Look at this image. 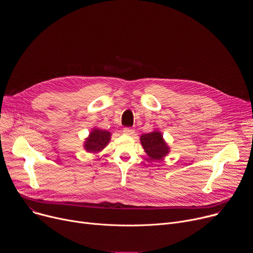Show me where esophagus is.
<instances>
[{
    "label": "esophagus",
    "mask_w": 253,
    "mask_h": 253,
    "mask_svg": "<svg viewBox=\"0 0 253 253\" xmlns=\"http://www.w3.org/2000/svg\"><path fill=\"white\" fill-rule=\"evenodd\" d=\"M123 133L126 135H132L134 133V130L130 127H125V128H123Z\"/></svg>",
    "instance_id": "obj_1"
}]
</instances>
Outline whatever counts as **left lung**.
I'll return each instance as SVG.
<instances>
[{
  "mask_svg": "<svg viewBox=\"0 0 253 253\" xmlns=\"http://www.w3.org/2000/svg\"><path fill=\"white\" fill-rule=\"evenodd\" d=\"M140 140L150 160H160L169 152V148L163 140L162 134L158 131L143 134Z\"/></svg>",
  "mask_w": 253,
  "mask_h": 253,
  "instance_id": "obj_1",
  "label": "left lung"
}]
</instances>
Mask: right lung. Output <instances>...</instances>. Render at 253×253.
<instances>
[{"label": "right lung", "instance_id": "obj_1", "mask_svg": "<svg viewBox=\"0 0 253 253\" xmlns=\"http://www.w3.org/2000/svg\"><path fill=\"white\" fill-rule=\"evenodd\" d=\"M111 133L104 130L94 129L85 141V149L88 152H97L105 148L110 141Z\"/></svg>", "mask_w": 253, "mask_h": 253}]
</instances>
